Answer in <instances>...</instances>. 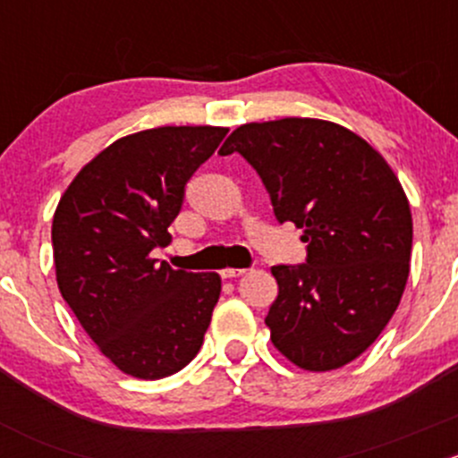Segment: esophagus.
Instances as JSON below:
<instances>
[{"instance_id":"esophagus-1","label":"esophagus","mask_w":458,"mask_h":458,"mask_svg":"<svg viewBox=\"0 0 458 458\" xmlns=\"http://www.w3.org/2000/svg\"><path fill=\"white\" fill-rule=\"evenodd\" d=\"M242 275H246L243 267H225V270H221V279H239Z\"/></svg>"}]
</instances>
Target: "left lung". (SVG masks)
I'll return each mask as SVG.
<instances>
[{
	"label": "left lung",
	"mask_w": 458,
	"mask_h": 458,
	"mask_svg": "<svg viewBox=\"0 0 458 458\" xmlns=\"http://www.w3.org/2000/svg\"><path fill=\"white\" fill-rule=\"evenodd\" d=\"M219 152L257 170L276 221L303 228L308 243L306 263L272 267L275 348L310 372L354 361L394 315L410 275L412 215L396 174L366 140L323 119L243 123Z\"/></svg>",
	"instance_id": "obj_1"
}]
</instances>
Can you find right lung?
Here are the masks:
<instances>
[{"label": "right lung", "mask_w": 458, "mask_h": 458, "mask_svg": "<svg viewBox=\"0 0 458 458\" xmlns=\"http://www.w3.org/2000/svg\"><path fill=\"white\" fill-rule=\"evenodd\" d=\"M228 128L161 126L110 143L80 170L53 216L64 301L104 357L137 378H164L199 352L221 294L216 272L173 270L168 246L188 179Z\"/></svg>", "instance_id": "obj_1"}]
</instances>
